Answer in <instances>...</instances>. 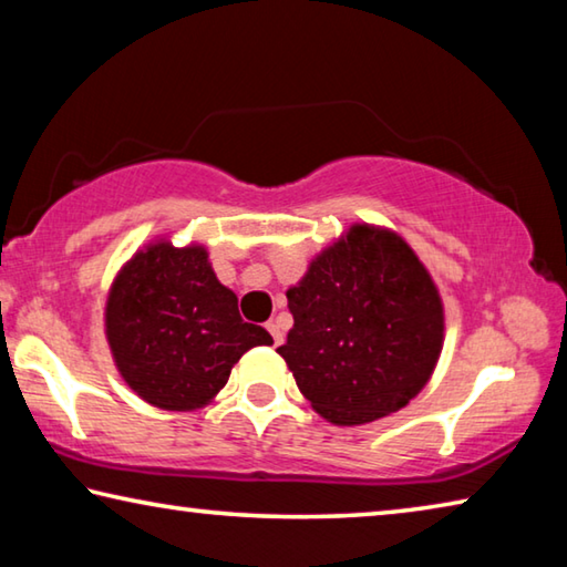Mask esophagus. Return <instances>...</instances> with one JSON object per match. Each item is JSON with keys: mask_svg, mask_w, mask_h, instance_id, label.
I'll return each instance as SVG.
<instances>
[{"mask_svg": "<svg viewBox=\"0 0 567 567\" xmlns=\"http://www.w3.org/2000/svg\"><path fill=\"white\" fill-rule=\"evenodd\" d=\"M267 332L272 334L275 344H282V330H280V324H277V322H267Z\"/></svg>", "mask_w": 567, "mask_h": 567, "instance_id": "obj_1", "label": "esophagus"}]
</instances>
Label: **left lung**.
I'll return each mask as SVG.
<instances>
[{
  "mask_svg": "<svg viewBox=\"0 0 567 567\" xmlns=\"http://www.w3.org/2000/svg\"><path fill=\"white\" fill-rule=\"evenodd\" d=\"M292 330L277 348L315 412L364 425L427 385L443 350V300L412 247L352 225L287 290Z\"/></svg>",
  "mask_w": 567,
  "mask_h": 567,
  "instance_id": "8db88e82",
  "label": "left lung"
}]
</instances>
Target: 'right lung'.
Here are the masks:
<instances>
[{
	"label": "right lung",
	"mask_w": 567,
	"mask_h": 567,
	"mask_svg": "<svg viewBox=\"0 0 567 567\" xmlns=\"http://www.w3.org/2000/svg\"><path fill=\"white\" fill-rule=\"evenodd\" d=\"M104 332L124 382L162 410L205 408L249 348L270 332L239 318L203 245L150 243L110 287Z\"/></svg>",
	"instance_id": "add662e5"
}]
</instances>
